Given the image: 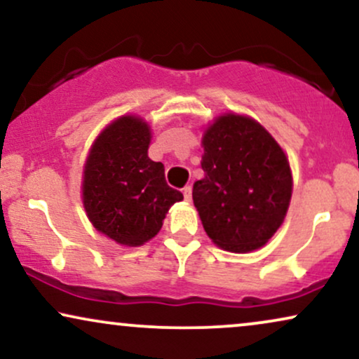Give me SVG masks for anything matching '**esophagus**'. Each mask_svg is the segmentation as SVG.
Listing matches in <instances>:
<instances>
[{
	"label": "esophagus",
	"mask_w": 359,
	"mask_h": 359,
	"mask_svg": "<svg viewBox=\"0 0 359 359\" xmlns=\"http://www.w3.org/2000/svg\"><path fill=\"white\" fill-rule=\"evenodd\" d=\"M191 193H193V189H191V186H184V188H183V194H184L186 201H191Z\"/></svg>",
	"instance_id": "esophagus-1"
}]
</instances>
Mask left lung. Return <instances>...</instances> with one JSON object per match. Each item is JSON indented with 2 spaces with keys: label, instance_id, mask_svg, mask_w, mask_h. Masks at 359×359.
<instances>
[{
  "label": "left lung",
  "instance_id": "left-lung-1",
  "mask_svg": "<svg viewBox=\"0 0 359 359\" xmlns=\"http://www.w3.org/2000/svg\"><path fill=\"white\" fill-rule=\"evenodd\" d=\"M204 178L193 201L214 244L231 252L259 249L276 234L292 198L285 153L262 125L222 115L203 138Z\"/></svg>",
  "mask_w": 359,
  "mask_h": 359
}]
</instances>
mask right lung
<instances>
[{
    "instance_id": "add662e5",
    "label": "right lung",
    "mask_w": 359,
    "mask_h": 359,
    "mask_svg": "<svg viewBox=\"0 0 359 359\" xmlns=\"http://www.w3.org/2000/svg\"><path fill=\"white\" fill-rule=\"evenodd\" d=\"M150 127L122 117L95 140L83 170L82 196L97 231L122 245H142L161 229L168 209L183 199L148 158Z\"/></svg>"
}]
</instances>
